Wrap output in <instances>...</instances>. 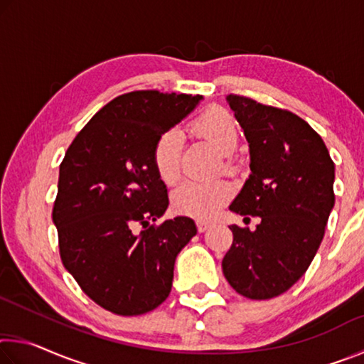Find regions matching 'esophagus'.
Wrapping results in <instances>:
<instances>
[{
    "mask_svg": "<svg viewBox=\"0 0 364 364\" xmlns=\"http://www.w3.org/2000/svg\"><path fill=\"white\" fill-rule=\"evenodd\" d=\"M196 226H197V231L199 232H205L208 228H210L212 225L208 223V221H204V220H197L196 221Z\"/></svg>",
    "mask_w": 364,
    "mask_h": 364,
    "instance_id": "obj_1",
    "label": "esophagus"
}]
</instances>
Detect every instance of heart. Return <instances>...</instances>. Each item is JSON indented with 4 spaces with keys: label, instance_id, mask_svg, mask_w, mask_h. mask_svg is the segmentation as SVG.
Instances as JSON below:
<instances>
[{
    "label": "heart",
    "instance_id": "1",
    "mask_svg": "<svg viewBox=\"0 0 364 364\" xmlns=\"http://www.w3.org/2000/svg\"><path fill=\"white\" fill-rule=\"evenodd\" d=\"M194 136L207 141L220 154H223L221 168L234 170L230 154L236 149L239 132L230 112L221 107H208L189 123ZM152 164L160 180L175 184L181 175V134L168 130L157 138L152 149ZM232 194L230 183L213 180L207 183L186 181L175 191L173 205L180 213L199 220H208L223 207Z\"/></svg>",
    "mask_w": 364,
    "mask_h": 364
}]
</instances>
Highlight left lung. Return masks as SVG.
Returning a JSON list of instances; mask_svg holds the SVG:
<instances>
[{
  "mask_svg": "<svg viewBox=\"0 0 364 364\" xmlns=\"http://www.w3.org/2000/svg\"><path fill=\"white\" fill-rule=\"evenodd\" d=\"M226 101L249 141L252 171L230 210L262 221L254 231L230 226L221 267L237 294L273 299L305 274L323 241L336 202L334 162L299 115L239 95Z\"/></svg>",
  "mask_w": 364,
  "mask_h": 364,
  "instance_id": "8db88e82",
  "label": "left lung"
}]
</instances>
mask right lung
Listing matches in <instances>:
<instances>
[{"label": "right lung", "instance_id": "add662e5", "mask_svg": "<svg viewBox=\"0 0 364 364\" xmlns=\"http://www.w3.org/2000/svg\"><path fill=\"white\" fill-rule=\"evenodd\" d=\"M200 100L156 90L117 96L82 128L59 167L53 221L60 260L115 315H144L168 297L176 255L197 232L188 217L151 225L168 207L152 149ZM136 225L144 231L134 233Z\"/></svg>", "mask_w": 364, "mask_h": 364}]
</instances>
